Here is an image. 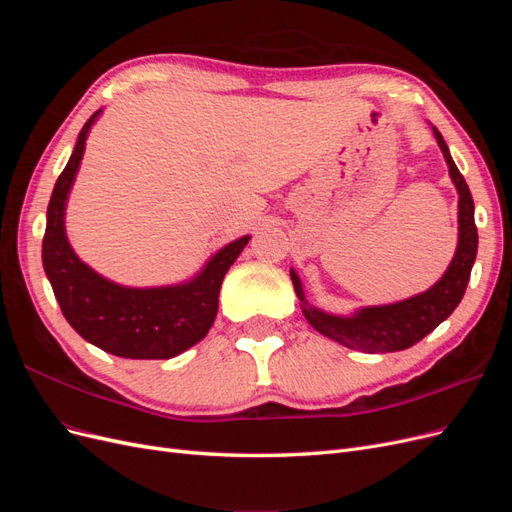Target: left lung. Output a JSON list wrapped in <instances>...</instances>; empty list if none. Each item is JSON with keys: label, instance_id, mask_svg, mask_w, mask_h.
Segmentation results:
<instances>
[{"label": "left lung", "instance_id": "1", "mask_svg": "<svg viewBox=\"0 0 512 512\" xmlns=\"http://www.w3.org/2000/svg\"><path fill=\"white\" fill-rule=\"evenodd\" d=\"M433 134L438 138V145L448 164V173H451V179L459 192V245L451 267L446 269L442 280L436 286H431L427 292L416 294V297L406 301L382 307H365L352 318H339L324 314L316 307H309L297 273L290 271L294 292H297V297L303 303V316L307 318V322L318 333L335 339L337 344L346 348L369 354L406 350L416 342H421L425 335H429L440 322L451 316L463 299V292L468 288L478 250L474 200L468 183L455 166L451 151H448L438 128H433Z\"/></svg>", "mask_w": 512, "mask_h": 512}]
</instances>
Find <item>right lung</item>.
<instances>
[{
	"label": "right lung",
	"instance_id": "1",
	"mask_svg": "<svg viewBox=\"0 0 512 512\" xmlns=\"http://www.w3.org/2000/svg\"><path fill=\"white\" fill-rule=\"evenodd\" d=\"M98 113L87 119L53 188L42 239L44 271L70 327L89 344L123 359H170L209 333L218 316L224 275L250 237L226 245L203 273L181 286L123 288L91 271L66 239L64 209L83 160L87 132Z\"/></svg>",
	"mask_w": 512,
	"mask_h": 512
}]
</instances>
